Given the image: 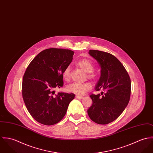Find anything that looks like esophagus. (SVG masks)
<instances>
[{
  "instance_id": "esophagus-1",
  "label": "esophagus",
  "mask_w": 153,
  "mask_h": 153,
  "mask_svg": "<svg viewBox=\"0 0 153 153\" xmlns=\"http://www.w3.org/2000/svg\"><path fill=\"white\" fill-rule=\"evenodd\" d=\"M76 97L77 99H83V96H79V95H77V96H76Z\"/></svg>"
}]
</instances>
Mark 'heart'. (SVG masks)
<instances>
[{
    "label": "heart",
    "instance_id": "b5f03b06",
    "mask_svg": "<svg viewBox=\"0 0 153 153\" xmlns=\"http://www.w3.org/2000/svg\"><path fill=\"white\" fill-rule=\"evenodd\" d=\"M77 65L83 68L87 73L88 77L94 79L96 77V74L93 71L94 70V65L92 62L87 59H81L77 63ZM63 77L65 80H68L70 77V68L67 66L63 71ZM92 85L90 82L85 83H74L68 85L67 87V90L70 93H72L77 95H83L87 91L91 90Z\"/></svg>",
    "mask_w": 153,
    "mask_h": 153
}]
</instances>
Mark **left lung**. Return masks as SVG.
<instances>
[{"label":"left lung","mask_w":153,"mask_h":153,"mask_svg":"<svg viewBox=\"0 0 153 153\" xmlns=\"http://www.w3.org/2000/svg\"><path fill=\"white\" fill-rule=\"evenodd\" d=\"M88 53L101 67V76L96 87L101 94H92V105L87 110L90 119L99 124H107L117 119L130 98L131 80L124 66L113 55L90 50Z\"/></svg>","instance_id":"left-lung-1"}]
</instances>
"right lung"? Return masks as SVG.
Masks as SVG:
<instances>
[{"mask_svg":"<svg viewBox=\"0 0 153 153\" xmlns=\"http://www.w3.org/2000/svg\"><path fill=\"white\" fill-rule=\"evenodd\" d=\"M74 51L50 48L39 53L26 68L22 82V96L26 107L37 122L55 124L65 116L74 94L59 93L63 86V71L70 64Z\"/></svg>","mask_w":153,"mask_h":153,"instance_id":"add662e5","label":"right lung"}]
</instances>
